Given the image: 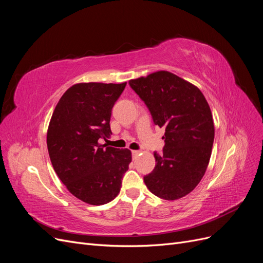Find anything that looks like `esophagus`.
I'll return each mask as SVG.
<instances>
[{"mask_svg": "<svg viewBox=\"0 0 263 263\" xmlns=\"http://www.w3.org/2000/svg\"><path fill=\"white\" fill-rule=\"evenodd\" d=\"M132 154H133V157H134V159H135V158H136V157L140 154V151H139V150H133Z\"/></svg>", "mask_w": 263, "mask_h": 263, "instance_id": "obj_1", "label": "esophagus"}]
</instances>
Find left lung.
<instances>
[{"mask_svg": "<svg viewBox=\"0 0 263 263\" xmlns=\"http://www.w3.org/2000/svg\"><path fill=\"white\" fill-rule=\"evenodd\" d=\"M148 106L154 123L164 127L163 155L144 177L153 194L166 201L187 195L208 169L214 142V121L201 90L169 71H157L129 81Z\"/></svg>", "mask_w": 263, "mask_h": 263, "instance_id": "1", "label": "left lung"}]
</instances>
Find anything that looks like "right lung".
<instances>
[{"label":"right lung","instance_id":"add662e5","mask_svg":"<svg viewBox=\"0 0 263 263\" xmlns=\"http://www.w3.org/2000/svg\"><path fill=\"white\" fill-rule=\"evenodd\" d=\"M124 83H77L63 93L47 130V147L57 176L69 192L91 205L118 195L132 162L128 149L99 144L108 137L112 108Z\"/></svg>","mask_w":263,"mask_h":263}]
</instances>
